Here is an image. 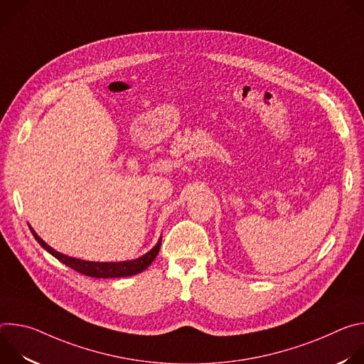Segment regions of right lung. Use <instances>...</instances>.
Segmentation results:
<instances>
[{
    "mask_svg": "<svg viewBox=\"0 0 364 364\" xmlns=\"http://www.w3.org/2000/svg\"><path fill=\"white\" fill-rule=\"evenodd\" d=\"M33 236L36 237V240L43 246V249H46L50 255H53L56 259L65 265H68L69 268L86 275V277H92V278H122V277H132L136 275L139 272H142L144 269H146L152 261L155 259V256L159 255L160 252V246H161V239L159 240V243L155 245L148 253H145L144 256L134 259V261H125V262H87V261H82V259H76V257H70L66 256L58 250H55L53 247H50L34 230L33 228H30Z\"/></svg>",
    "mask_w": 364,
    "mask_h": 364,
    "instance_id": "obj_1",
    "label": "right lung"
}]
</instances>
